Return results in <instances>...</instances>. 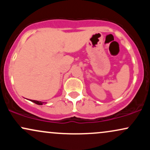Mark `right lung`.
<instances>
[{
	"instance_id": "1",
	"label": "right lung",
	"mask_w": 150,
	"mask_h": 150,
	"mask_svg": "<svg viewBox=\"0 0 150 150\" xmlns=\"http://www.w3.org/2000/svg\"><path fill=\"white\" fill-rule=\"evenodd\" d=\"M32 102L35 103V104H37L38 105H42L44 104V102H42V101H36V100H32Z\"/></svg>"
}]
</instances>
